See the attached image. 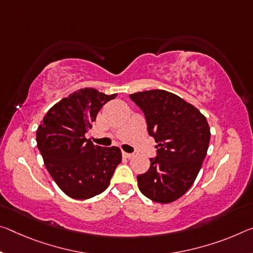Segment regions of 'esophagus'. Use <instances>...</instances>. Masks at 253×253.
<instances>
[{"label": "esophagus", "mask_w": 253, "mask_h": 253, "mask_svg": "<svg viewBox=\"0 0 253 253\" xmlns=\"http://www.w3.org/2000/svg\"><path fill=\"white\" fill-rule=\"evenodd\" d=\"M123 155L127 159H130V158H133V156H134L131 153H127V152H124V151H123Z\"/></svg>", "instance_id": "1"}]
</instances>
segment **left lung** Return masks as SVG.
Listing matches in <instances>:
<instances>
[{
    "label": "left lung",
    "mask_w": 253,
    "mask_h": 253,
    "mask_svg": "<svg viewBox=\"0 0 253 253\" xmlns=\"http://www.w3.org/2000/svg\"><path fill=\"white\" fill-rule=\"evenodd\" d=\"M129 98L143 111L156 143L150 169L137 175L139 190L155 203L174 202L192 186L206 158L211 139L207 119L197 108L164 90L136 92Z\"/></svg>",
    "instance_id": "1"
}]
</instances>
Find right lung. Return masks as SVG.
Returning a JSON list of instances; mask_svg holds the SVG:
<instances>
[{
	"label": "right lung",
	"mask_w": 253,
	"mask_h": 253,
	"mask_svg": "<svg viewBox=\"0 0 253 253\" xmlns=\"http://www.w3.org/2000/svg\"><path fill=\"white\" fill-rule=\"evenodd\" d=\"M116 97L92 87L80 89L51 107L38 127L37 147L46 169L71 198L101 194L122 162L119 147H101L85 138L99 110Z\"/></svg>",
	"instance_id": "1"
}]
</instances>
